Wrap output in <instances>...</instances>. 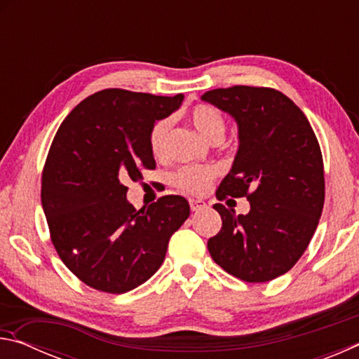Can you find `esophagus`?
<instances>
[{
	"instance_id": "1",
	"label": "esophagus",
	"mask_w": 359,
	"mask_h": 359,
	"mask_svg": "<svg viewBox=\"0 0 359 359\" xmlns=\"http://www.w3.org/2000/svg\"><path fill=\"white\" fill-rule=\"evenodd\" d=\"M204 205H205V203L201 201V199H190V209H191L193 212L203 209Z\"/></svg>"
}]
</instances>
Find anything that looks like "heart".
I'll return each instance as SVG.
<instances>
[{
    "label": "heart",
    "mask_w": 359,
    "mask_h": 359,
    "mask_svg": "<svg viewBox=\"0 0 359 359\" xmlns=\"http://www.w3.org/2000/svg\"><path fill=\"white\" fill-rule=\"evenodd\" d=\"M190 120L194 128L205 139L212 142L214 139H222L224 135V120L222 114L212 106H196L190 114ZM171 131V118H161L151 126L149 133V147L151 155L161 158L166 154L168 137ZM215 177V169L205 166H184L172 174V184L180 190L191 194H201L208 190L212 179Z\"/></svg>",
    "instance_id": "obj_1"
}]
</instances>
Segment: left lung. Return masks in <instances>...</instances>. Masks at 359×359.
Returning a JSON list of instances; mask_svg holds the SVG:
<instances>
[{"label": "left lung", "instance_id": "obj_1", "mask_svg": "<svg viewBox=\"0 0 359 359\" xmlns=\"http://www.w3.org/2000/svg\"><path fill=\"white\" fill-rule=\"evenodd\" d=\"M201 100L238 125L239 147L217 198L247 196L250 212L236 215L215 204L220 233L208 242L228 274L259 283L288 272L317 229L325 203L323 158L304 112L272 88L236 85Z\"/></svg>", "mask_w": 359, "mask_h": 359}]
</instances>
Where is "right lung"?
Here are the masks:
<instances>
[{
	"label": "right lung",
	"instance_id": "1",
	"mask_svg": "<svg viewBox=\"0 0 359 359\" xmlns=\"http://www.w3.org/2000/svg\"><path fill=\"white\" fill-rule=\"evenodd\" d=\"M182 101V93L109 88L83 100L60 125L41 201L58 257L88 287L120 294L149 280L190 215L187 199L172 194L136 210L123 185L155 168L149 133Z\"/></svg>",
	"mask_w": 359,
	"mask_h": 359
}]
</instances>
